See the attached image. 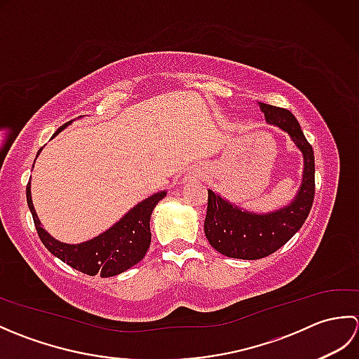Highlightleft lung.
Returning <instances> with one entry per match:
<instances>
[{"mask_svg":"<svg viewBox=\"0 0 359 359\" xmlns=\"http://www.w3.org/2000/svg\"><path fill=\"white\" fill-rule=\"evenodd\" d=\"M265 120L290 134L304 154L302 187L294 202L270 215H251L233 207L208 189V207L203 230L211 247L228 257L261 259L293 238L306 222L315 199V154L297 120L288 109L259 103Z\"/></svg>","mask_w":359,"mask_h":359,"instance_id":"8db88e82","label":"left lung"}]
</instances>
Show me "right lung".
Returning a JSON list of instances; mask_svg holds the SVG:
<instances>
[{
	"instance_id": "obj_1",
	"label": "right lung",
	"mask_w": 359,
	"mask_h": 359,
	"mask_svg": "<svg viewBox=\"0 0 359 359\" xmlns=\"http://www.w3.org/2000/svg\"><path fill=\"white\" fill-rule=\"evenodd\" d=\"M69 123H72V120L60 126L53 135H57ZM40 151H38V154H40ZM165 196V191L152 194L131 211H128V215L121 217L116 225L103 234L97 236L95 239L79 243V245H67V243L50 238L40 225V220H38L34 210L32 197H30V182L26 187L27 205L30 212H32L36 233L40 236L43 245L60 261L71 265L72 269L89 274V276L100 274L102 278L116 276V274L126 271L137 262H140L143 256L147 255L151 243V212Z\"/></svg>"
}]
</instances>
